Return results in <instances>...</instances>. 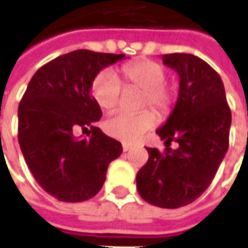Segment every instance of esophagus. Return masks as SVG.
Listing matches in <instances>:
<instances>
[{"label":"esophagus","mask_w":248,"mask_h":248,"mask_svg":"<svg viewBox=\"0 0 248 248\" xmlns=\"http://www.w3.org/2000/svg\"><path fill=\"white\" fill-rule=\"evenodd\" d=\"M131 148H133V145H131V143H127V142H124V143H122V149H124V152H129Z\"/></svg>","instance_id":"obj_1"}]
</instances>
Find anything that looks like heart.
Here are the masks:
<instances>
[{"label":"heart","instance_id":"1","mask_svg":"<svg viewBox=\"0 0 248 248\" xmlns=\"http://www.w3.org/2000/svg\"><path fill=\"white\" fill-rule=\"evenodd\" d=\"M121 75L127 86L143 90L141 106H150L160 115H166L173 105V93L166 87L165 70L152 60H140L121 68ZM93 96L98 106L105 111L115 110L121 98V84L111 71H102L93 83ZM155 114L143 110L137 114L119 112L105 122V131L108 136L124 142L137 141L155 124Z\"/></svg>","mask_w":248,"mask_h":248}]
</instances>
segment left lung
Segmentation results:
<instances>
[{"label":"left lung","mask_w":248,"mask_h":248,"mask_svg":"<svg viewBox=\"0 0 248 248\" xmlns=\"http://www.w3.org/2000/svg\"><path fill=\"white\" fill-rule=\"evenodd\" d=\"M178 74V98L169 118L155 133L165 152L146 148L149 160L137 173V189L145 202L180 208L202 196L212 183L228 149L231 110L219 74L190 53L162 56ZM177 141V149L169 148Z\"/></svg>","instance_id":"obj_1"}]
</instances>
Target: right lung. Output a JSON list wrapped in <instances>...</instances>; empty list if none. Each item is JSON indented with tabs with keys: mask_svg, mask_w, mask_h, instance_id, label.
I'll use <instances>...</instances> for the list:
<instances>
[{
	"mask_svg": "<svg viewBox=\"0 0 248 248\" xmlns=\"http://www.w3.org/2000/svg\"><path fill=\"white\" fill-rule=\"evenodd\" d=\"M124 59L88 49L62 55L37 70L18 105L25 162L40 186L60 202L94 197L110 162L122 153L121 142L94 126L102 110L91 87L100 71ZM79 128H90V138L76 136Z\"/></svg>",
	"mask_w": 248,
	"mask_h": 248,
	"instance_id": "add662e5",
	"label": "right lung"
}]
</instances>
